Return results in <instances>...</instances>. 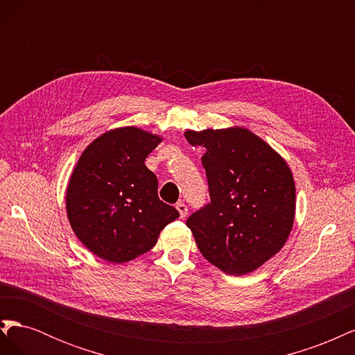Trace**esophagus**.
Here are the masks:
<instances>
[{"label":"esophagus","instance_id":"esophagus-1","mask_svg":"<svg viewBox=\"0 0 355 355\" xmlns=\"http://www.w3.org/2000/svg\"><path fill=\"white\" fill-rule=\"evenodd\" d=\"M176 209H178V211H179V214H180V218H182V219L187 218V214H188V207H187V204H185V202L179 201V202L176 204Z\"/></svg>","mask_w":355,"mask_h":355}]
</instances>
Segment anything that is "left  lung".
<instances>
[{"label":"left lung","instance_id":"8db88e82","mask_svg":"<svg viewBox=\"0 0 355 355\" xmlns=\"http://www.w3.org/2000/svg\"><path fill=\"white\" fill-rule=\"evenodd\" d=\"M201 157L210 202L187 227L201 254L230 275L256 271L282 250L293 228L296 189L286 159L244 127L185 132Z\"/></svg>","mask_w":355,"mask_h":355}]
</instances>
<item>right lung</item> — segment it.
<instances>
[{"mask_svg": "<svg viewBox=\"0 0 355 355\" xmlns=\"http://www.w3.org/2000/svg\"><path fill=\"white\" fill-rule=\"evenodd\" d=\"M163 137L139 127H118L84 149L67 188L72 231L111 263L149 252L179 211L158 198L157 176L145 166Z\"/></svg>", "mask_w": 355, "mask_h": 355, "instance_id": "1", "label": "right lung"}]
</instances>
